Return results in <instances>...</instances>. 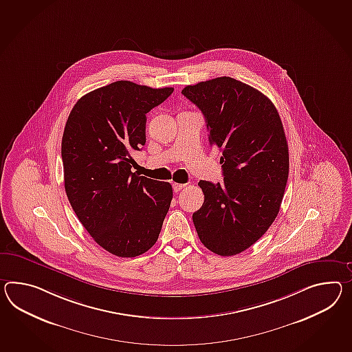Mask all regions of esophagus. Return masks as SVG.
Here are the masks:
<instances>
[{
	"label": "esophagus",
	"instance_id": "34e87169",
	"mask_svg": "<svg viewBox=\"0 0 352 352\" xmlns=\"http://www.w3.org/2000/svg\"><path fill=\"white\" fill-rule=\"evenodd\" d=\"M186 186L187 184H184V183H173V190L174 192H179L183 188H186Z\"/></svg>",
	"mask_w": 352,
	"mask_h": 352
}]
</instances>
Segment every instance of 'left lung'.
<instances>
[{
    "label": "left lung",
    "instance_id": "1",
    "mask_svg": "<svg viewBox=\"0 0 352 352\" xmlns=\"http://www.w3.org/2000/svg\"><path fill=\"white\" fill-rule=\"evenodd\" d=\"M204 113L208 142L223 156V183L199 180L205 202L192 219L202 244L219 256L253 245L280 211L289 148L274 103L235 78H216L182 90Z\"/></svg>",
    "mask_w": 352,
    "mask_h": 352
}]
</instances>
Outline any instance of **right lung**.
<instances>
[{
	"label": "right lung",
	"mask_w": 352,
	"mask_h": 352,
	"mask_svg": "<svg viewBox=\"0 0 352 352\" xmlns=\"http://www.w3.org/2000/svg\"><path fill=\"white\" fill-rule=\"evenodd\" d=\"M173 91L116 81L80 98L66 122V195L91 238L117 257L151 248L169 211L172 186L131 172V153L145 145L146 113Z\"/></svg>",
	"instance_id": "obj_1"
}]
</instances>
